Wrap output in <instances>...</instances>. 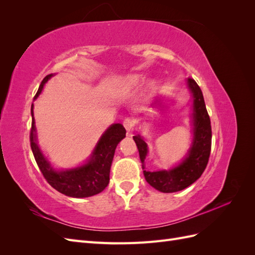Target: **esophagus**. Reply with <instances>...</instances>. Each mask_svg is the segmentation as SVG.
<instances>
[{
	"instance_id": "esophagus-1",
	"label": "esophagus",
	"mask_w": 255,
	"mask_h": 255,
	"mask_svg": "<svg viewBox=\"0 0 255 255\" xmlns=\"http://www.w3.org/2000/svg\"><path fill=\"white\" fill-rule=\"evenodd\" d=\"M123 127L126 128L128 132H130L135 127V120L132 117H127L125 120H123Z\"/></svg>"
}]
</instances>
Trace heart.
<instances>
[{
    "label": "heart",
    "mask_w": 255,
    "mask_h": 255,
    "mask_svg": "<svg viewBox=\"0 0 255 255\" xmlns=\"http://www.w3.org/2000/svg\"><path fill=\"white\" fill-rule=\"evenodd\" d=\"M140 82V78L138 75H128L126 76L120 83V87L122 89H130L136 87Z\"/></svg>",
    "instance_id": "1"
}]
</instances>
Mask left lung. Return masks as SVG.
<instances>
[{"label":"left lung","instance_id":"8db88e82","mask_svg":"<svg viewBox=\"0 0 255 255\" xmlns=\"http://www.w3.org/2000/svg\"><path fill=\"white\" fill-rule=\"evenodd\" d=\"M187 86L192 97V126L194 138L187 156L180 165L170 170L146 171L144 159L148 153V144L140 135L133 136L139 151L145 181L152 187L161 192H175L183 190L195 183L205 170L211 154L212 127L207 114L202 91L195 80L188 79Z\"/></svg>","mask_w":255,"mask_h":255}]
</instances>
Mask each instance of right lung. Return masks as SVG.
Instances as JSON below:
<instances>
[{"instance_id": "obj_1", "label": "right lung", "mask_w": 255, "mask_h": 255, "mask_svg": "<svg viewBox=\"0 0 255 255\" xmlns=\"http://www.w3.org/2000/svg\"><path fill=\"white\" fill-rule=\"evenodd\" d=\"M52 76L53 74H49L42 80L35 99L40 95L44 84ZM33 107L34 105L32 104V110H30L32 111L30 112L32 113V128L29 134L30 148L44 179L53 188L72 198H87L103 191L110 183V171L115 150L117 148V144L126 137L127 130L120 123H116L105 130L86 164L73 169H68V170L57 171L53 169L37 144Z\"/></svg>"}]
</instances>
